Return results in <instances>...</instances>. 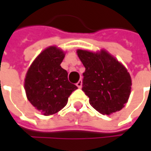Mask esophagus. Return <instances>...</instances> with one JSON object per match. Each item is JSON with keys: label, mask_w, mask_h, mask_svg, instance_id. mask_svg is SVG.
<instances>
[{"label": "esophagus", "mask_w": 151, "mask_h": 151, "mask_svg": "<svg viewBox=\"0 0 151 151\" xmlns=\"http://www.w3.org/2000/svg\"><path fill=\"white\" fill-rule=\"evenodd\" d=\"M76 85H77V86H78V88H81V87H82V79H80L78 82H77V84H76Z\"/></svg>", "instance_id": "obj_1"}]
</instances>
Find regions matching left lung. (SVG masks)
Returning a JSON list of instances; mask_svg holds the SVG:
<instances>
[{
  "label": "left lung",
  "instance_id": "left-lung-1",
  "mask_svg": "<svg viewBox=\"0 0 151 151\" xmlns=\"http://www.w3.org/2000/svg\"><path fill=\"white\" fill-rule=\"evenodd\" d=\"M85 66L82 91L96 111L110 115L124 107L130 95L131 78L127 69L105 51H77Z\"/></svg>",
  "mask_w": 151,
  "mask_h": 151
}]
</instances>
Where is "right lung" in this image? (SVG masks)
Listing matches in <instances>:
<instances>
[{
    "mask_svg": "<svg viewBox=\"0 0 151 151\" xmlns=\"http://www.w3.org/2000/svg\"><path fill=\"white\" fill-rule=\"evenodd\" d=\"M65 53L50 47L38 56L25 78V91L29 101L44 116L61 110L77 86L68 80V73L60 64Z\"/></svg>",
    "mask_w": 151,
    "mask_h": 151,
    "instance_id": "right-lung-1",
    "label": "right lung"
}]
</instances>
